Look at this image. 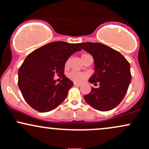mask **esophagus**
Listing matches in <instances>:
<instances>
[{"mask_svg": "<svg viewBox=\"0 0 149 149\" xmlns=\"http://www.w3.org/2000/svg\"><path fill=\"white\" fill-rule=\"evenodd\" d=\"M73 85H76V86H81V84H80V83H76V82H74V83H73Z\"/></svg>", "mask_w": 149, "mask_h": 149, "instance_id": "1", "label": "esophagus"}]
</instances>
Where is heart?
<instances>
[{
    "label": "heart",
    "instance_id": "1",
    "mask_svg": "<svg viewBox=\"0 0 149 149\" xmlns=\"http://www.w3.org/2000/svg\"><path fill=\"white\" fill-rule=\"evenodd\" d=\"M87 54H83L81 57L87 55ZM66 64L67 65L68 62H66ZM69 78L71 80H73V81L77 82V83H82V82H83L85 79H86L87 75L83 73L77 72V71H71V72H70L69 73Z\"/></svg>",
    "mask_w": 149,
    "mask_h": 149
}]
</instances>
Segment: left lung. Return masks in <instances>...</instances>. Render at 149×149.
Masks as SVG:
<instances>
[{
	"instance_id": "left-lung-1",
	"label": "left lung",
	"mask_w": 149,
	"mask_h": 149,
	"mask_svg": "<svg viewBox=\"0 0 149 149\" xmlns=\"http://www.w3.org/2000/svg\"><path fill=\"white\" fill-rule=\"evenodd\" d=\"M82 49L93 57L95 73L89 79L100 88H91L84 96L85 102L101 111H108L123 100L131 82L130 66L119 52L99 42L79 43Z\"/></svg>"
}]
</instances>
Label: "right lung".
<instances>
[{
    "label": "right lung",
    "mask_w": 149,
    "mask_h": 149,
    "mask_svg": "<svg viewBox=\"0 0 149 149\" xmlns=\"http://www.w3.org/2000/svg\"><path fill=\"white\" fill-rule=\"evenodd\" d=\"M78 43L56 41L30 53L18 71V85L26 102L39 112H48L66 98L73 83L64 74L66 61L80 51ZM61 76L57 84L54 74Z\"/></svg>",
    "instance_id": "1"
}]
</instances>
